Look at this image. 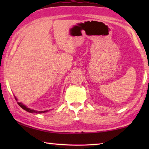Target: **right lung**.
<instances>
[{
  "label": "right lung",
  "mask_w": 149,
  "mask_h": 149,
  "mask_svg": "<svg viewBox=\"0 0 149 149\" xmlns=\"http://www.w3.org/2000/svg\"><path fill=\"white\" fill-rule=\"evenodd\" d=\"M15 99H16V100H17V99H16V97H15ZM17 104H18V105H19V107H21L22 108H23L24 110H25L26 111H27V112H30V113H36V114H41V113H45V112H48V110H45V111H37V110H35L30 109V108H27V107H26V106L22 104V103H21V102H17Z\"/></svg>",
  "instance_id": "add662e5"
}]
</instances>
